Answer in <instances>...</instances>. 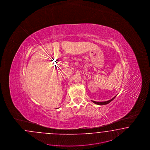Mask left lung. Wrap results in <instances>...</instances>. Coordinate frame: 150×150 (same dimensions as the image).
<instances>
[{"mask_svg":"<svg viewBox=\"0 0 150 150\" xmlns=\"http://www.w3.org/2000/svg\"><path fill=\"white\" fill-rule=\"evenodd\" d=\"M116 97H114L113 98H112L110 100H108V101H106V102H95V101H92V102H93L94 103H95V104H97L98 105H105V104H108V103H109L110 102H111Z\"/></svg>","mask_w":150,"mask_h":150,"instance_id":"8db88e82","label":"left lung"}]
</instances>
